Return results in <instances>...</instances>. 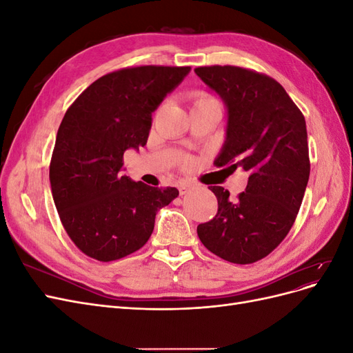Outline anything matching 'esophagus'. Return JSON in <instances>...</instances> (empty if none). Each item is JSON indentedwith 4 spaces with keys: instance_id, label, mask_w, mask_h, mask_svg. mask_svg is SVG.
Instances as JSON below:
<instances>
[{
    "instance_id": "1",
    "label": "esophagus",
    "mask_w": 353,
    "mask_h": 353,
    "mask_svg": "<svg viewBox=\"0 0 353 353\" xmlns=\"http://www.w3.org/2000/svg\"><path fill=\"white\" fill-rule=\"evenodd\" d=\"M191 188H193V185H191V184H187V183H181V184L178 185V190H179V194H181V196L187 194Z\"/></svg>"
}]
</instances>
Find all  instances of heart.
<instances>
[{
  "label": "heart",
  "instance_id": "obj_1",
  "mask_svg": "<svg viewBox=\"0 0 353 353\" xmlns=\"http://www.w3.org/2000/svg\"><path fill=\"white\" fill-rule=\"evenodd\" d=\"M209 99H210L209 95L203 94V92H193V94H191V101H193V104H197L200 101H205V100H209Z\"/></svg>",
  "mask_w": 353,
  "mask_h": 353
}]
</instances>
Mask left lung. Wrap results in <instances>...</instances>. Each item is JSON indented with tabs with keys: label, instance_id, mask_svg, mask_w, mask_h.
Masks as SVG:
<instances>
[{
	"label": "left lung",
	"instance_id": "1",
	"mask_svg": "<svg viewBox=\"0 0 353 353\" xmlns=\"http://www.w3.org/2000/svg\"><path fill=\"white\" fill-rule=\"evenodd\" d=\"M194 72L228 109L227 141L215 165L249 174L237 199L209 187L218 213L197 227L199 239L223 261L258 262L279 248L302 205L311 172L305 116L268 74L230 65Z\"/></svg>",
	"mask_w": 353,
	"mask_h": 353
}]
</instances>
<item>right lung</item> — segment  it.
Segmentation results:
<instances>
[{"label":"right lung","instance_id":"right-lung-1","mask_svg":"<svg viewBox=\"0 0 353 353\" xmlns=\"http://www.w3.org/2000/svg\"><path fill=\"white\" fill-rule=\"evenodd\" d=\"M190 66H130L94 81L68 109L50 162L63 228L88 258L112 262L150 239L156 212L178 197L122 174L123 153L144 147L152 113Z\"/></svg>","mask_w":353,"mask_h":353}]
</instances>
